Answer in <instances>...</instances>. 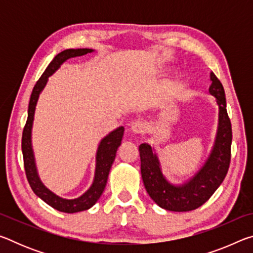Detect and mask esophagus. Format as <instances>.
Instances as JSON below:
<instances>
[{
	"mask_svg": "<svg viewBox=\"0 0 253 253\" xmlns=\"http://www.w3.org/2000/svg\"><path fill=\"white\" fill-rule=\"evenodd\" d=\"M145 129H146V125L142 122H135L131 124L130 126V130L131 132H134L136 135H142L144 134Z\"/></svg>",
	"mask_w": 253,
	"mask_h": 253,
	"instance_id": "esophagus-1",
	"label": "esophagus"
}]
</instances>
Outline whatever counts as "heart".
<instances>
[{"label": "heart", "mask_w": 253, "mask_h": 253, "mask_svg": "<svg viewBox=\"0 0 253 253\" xmlns=\"http://www.w3.org/2000/svg\"><path fill=\"white\" fill-rule=\"evenodd\" d=\"M179 88H181V85H179V84H173L172 85H170L169 89V92H168L169 97V98L176 97L178 91H179Z\"/></svg>", "instance_id": "obj_1"}]
</instances>
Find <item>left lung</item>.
Here are the masks:
<instances>
[{"mask_svg": "<svg viewBox=\"0 0 253 253\" xmlns=\"http://www.w3.org/2000/svg\"><path fill=\"white\" fill-rule=\"evenodd\" d=\"M210 95L219 107L216 135L210 155L193 176L181 184L169 182L162 170L156 149L147 143L140 144V172L148 195L158 207L174 212H187L200 208L211 198L228 173L231 158L232 129L226 113L223 85L215 75L210 74Z\"/></svg>", "mask_w": 253, "mask_h": 253, "instance_id": "left-lung-1", "label": "left lung"}]
</instances>
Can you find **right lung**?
Instances as JSON below:
<instances>
[{"instance_id": "right-lung-1", "label": "right lung", "mask_w": 253, "mask_h": 253, "mask_svg": "<svg viewBox=\"0 0 253 253\" xmlns=\"http://www.w3.org/2000/svg\"><path fill=\"white\" fill-rule=\"evenodd\" d=\"M93 49H67L62 52L58 53L53 58L52 61L46 67L41 78L38 80V83L34 85L31 98L29 102L28 109V121L25 124L22 135V153H23V161H24V169L27 174V178L29 181L30 186L34 192V194L39 196L41 200H43L46 204L50 207L58 210L60 212L65 213H76L89 210L96 204V202L104 192L107 179H108L109 170L111 165L116 157V153L118 147L122 145V139L124 136V130L125 128L123 126L116 128L113 131H110L108 135H106L104 138L100 140L98 145L96 152V168H95V176L91 183L90 187L84 192L83 195L78 196L76 199H63L61 196L53 193L46 187L43 182L41 181L38 173L36 157H34V152L32 147V128L34 121V113H36V107L39 100L40 93L43 90L44 87L48 83L49 77L52 76L57 71L62 63H65L67 60L76 57H81V55L88 54L93 52Z\"/></svg>"}]
</instances>
